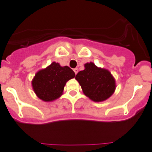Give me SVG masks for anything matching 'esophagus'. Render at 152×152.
I'll return each mask as SVG.
<instances>
[{"label":"esophagus","instance_id":"obj_1","mask_svg":"<svg viewBox=\"0 0 152 152\" xmlns=\"http://www.w3.org/2000/svg\"><path fill=\"white\" fill-rule=\"evenodd\" d=\"M73 71H74V73H75V74H77V73H78V71H79V70H78V68H75V69H73Z\"/></svg>","mask_w":152,"mask_h":152}]
</instances>
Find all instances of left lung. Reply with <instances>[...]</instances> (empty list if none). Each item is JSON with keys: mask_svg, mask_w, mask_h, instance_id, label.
Returning <instances> with one entry per match:
<instances>
[{"mask_svg": "<svg viewBox=\"0 0 152 152\" xmlns=\"http://www.w3.org/2000/svg\"><path fill=\"white\" fill-rule=\"evenodd\" d=\"M85 70L76 74V79L86 96L93 102L107 100L115 90V81L109 70L98 67L93 62L86 63Z\"/></svg>", "mask_w": 152, "mask_h": 152, "instance_id": "left-lung-1", "label": "left lung"}]
</instances>
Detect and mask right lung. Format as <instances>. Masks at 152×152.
Here are the masks:
<instances>
[{"instance_id": "right-lung-1", "label": "right lung", "mask_w": 152, "mask_h": 152, "mask_svg": "<svg viewBox=\"0 0 152 152\" xmlns=\"http://www.w3.org/2000/svg\"><path fill=\"white\" fill-rule=\"evenodd\" d=\"M75 76L69 67H62L53 62L35 74L31 82L32 87L39 99L44 102H52L62 96L66 82Z\"/></svg>"}]
</instances>
